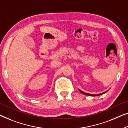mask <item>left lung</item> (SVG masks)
I'll use <instances>...</instances> for the list:
<instances>
[{
	"instance_id": "8db88e82",
	"label": "left lung",
	"mask_w": 128,
	"mask_h": 128,
	"mask_svg": "<svg viewBox=\"0 0 128 128\" xmlns=\"http://www.w3.org/2000/svg\"><path fill=\"white\" fill-rule=\"evenodd\" d=\"M79 90H80V93H82V94H85V95H87V96H99V95H102V94H104V93H106V92H107V91H106V92H104V93H100V94H89V93H87L84 92H83V91H82V90H80V89H79Z\"/></svg>"
}]
</instances>
